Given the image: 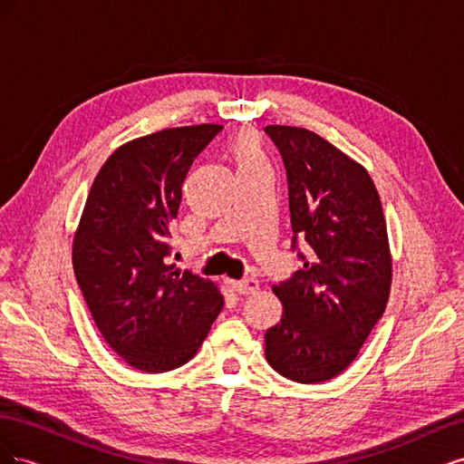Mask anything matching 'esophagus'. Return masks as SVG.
<instances>
[{
	"label": "esophagus",
	"instance_id": "1",
	"mask_svg": "<svg viewBox=\"0 0 464 464\" xmlns=\"http://www.w3.org/2000/svg\"><path fill=\"white\" fill-rule=\"evenodd\" d=\"M230 286L234 292L242 294V296H251L259 290V280L257 278H244V280H230Z\"/></svg>",
	"mask_w": 464,
	"mask_h": 464
}]
</instances>
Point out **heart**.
Here are the masks:
<instances>
[{
  "label": "heart",
  "mask_w": 464,
  "mask_h": 464,
  "mask_svg": "<svg viewBox=\"0 0 464 464\" xmlns=\"http://www.w3.org/2000/svg\"><path fill=\"white\" fill-rule=\"evenodd\" d=\"M230 154L237 166V170H249V168L265 166V150L261 139L254 131H242L236 135L230 145Z\"/></svg>",
  "instance_id": "b5f03b06"
}]
</instances>
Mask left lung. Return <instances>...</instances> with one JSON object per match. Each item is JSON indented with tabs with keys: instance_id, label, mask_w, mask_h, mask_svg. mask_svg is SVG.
Instances as JSON below:
<instances>
[{
	"instance_id": "8db88e82",
	"label": "left lung",
	"mask_w": 464,
	"mask_h": 464,
	"mask_svg": "<svg viewBox=\"0 0 464 464\" xmlns=\"http://www.w3.org/2000/svg\"><path fill=\"white\" fill-rule=\"evenodd\" d=\"M288 176L290 224L307 244L304 266L273 286L283 317L265 333V358L296 383L343 373L383 315L392 280L387 222L373 179L317 133L266 125Z\"/></svg>"
}]
</instances>
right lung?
Segmentation results:
<instances>
[{
  "instance_id": "obj_1",
  "label": "right lung",
  "mask_w": 464,
  "mask_h": 464,
  "mask_svg": "<svg viewBox=\"0 0 464 464\" xmlns=\"http://www.w3.org/2000/svg\"><path fill=\"white\" fill-rule=\"evenodd\" d=\"M220 130L186 125L123 143L87 195L73 236L75 278L102 339L135 370L184 366L224 305L213 280L166 265L181 186Z\"/></svg>"
}]
</instances>
